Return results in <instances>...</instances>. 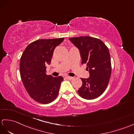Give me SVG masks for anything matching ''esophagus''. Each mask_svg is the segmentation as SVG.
<instances>
[{
    "instance_id": "34e87169",
    "label": "esophagus",
    "mask_w": 134,
    "mask_h": 134,
    "mask_svg": "<svg viewBox=\"0 0 134 134\" xmlns=\"http://www.w3.org/2000/svg\"><path fill=\"white\" fill-rule=\"evenodd\" d=\"M66 78H67L68 80H71L73 79V77H69V76H66Z\"/></svg>"
}]
</instances>
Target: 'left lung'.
Instances as JSON below:
<instances>
[{
	"label": "left lung",
	"instance_id": "1",
	"mask_svg": "<svg viewBox=\"0 0 134 134\" xmlns=\"http://www.w3.org/2000/svg\"><path fill=\"white\" fill-rule=\"evenodd\" d=\"M69 39L79 49L81 63L86 65L90 74L89 78H81L82 85L78 93L85 99H95L105 91L111 74L109 49L97 38L80 36Z\"/></svg>",
	"mask_w": 134,
	"mask_h": 134
}]
</instances>
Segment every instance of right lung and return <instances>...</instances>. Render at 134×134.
<instances>
[{"mask_svg": "<svg viewBox=\"0 0 134 134\" xmlns=\"http://www.w3.org/2000/svg\"><path fill=\"white\" fill-rule=\"evenodd\" d=\"M64 38L40 39L29 44L22 54L20 73L25 90L32 99L42 104L49 103L56 98L61 76L53 77L46 74L55 48Z\"/></svg>", "mask_w": 134, "mask_h": 134, "instance_id": "1", "label": "right lung"}]
</instances>
